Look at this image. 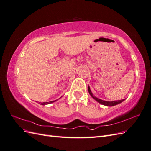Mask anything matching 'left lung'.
Returning <instances> with one entry per match:
<instances>
[{
	"mask_svg": "<svg viewBox=\"0 0 151 151\" xmlns=\"http://www.w3.org/2000/svg\"><path fill=\"white\" fill-rule=\"evenodd\" d=\"M88 91H89V93L90 94V95L96 100V101H97L98 103H101V104H102L103 105H105V106H114V105H116L118 104H119V103L123 102L125 99H122V100H118V101H103V100H101V99H100L99 98H97L96 97L94 96L92 94V93H91L89 86L88 87Z\"/></svg>",
	"mask_w": 151,
	"mask_h": 151,
	"instance_id": "left-lung-1",
	"label": "left lung"
}]
</instances>
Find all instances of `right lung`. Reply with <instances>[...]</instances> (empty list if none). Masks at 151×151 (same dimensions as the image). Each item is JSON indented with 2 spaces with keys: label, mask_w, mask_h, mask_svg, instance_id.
Segmentation results:
<instances>
[{
  "label": "right lung",
  "mask_w": 151,
  "mask_h": 151,
  "mask_svg": "<svg viewBox=\"0 0 151 151\" xmlns=\"http://www.w3.org/2000/svg\"><path fill=\"white\" fill-rule=\"evenodd\" d=\"M55 101H56V100H55V101H50V102H46V103H41V104L42 105H45V104H50V103H53Z\"/></svg>",
  "instance_id": "obj_1"
}]
</instances>
